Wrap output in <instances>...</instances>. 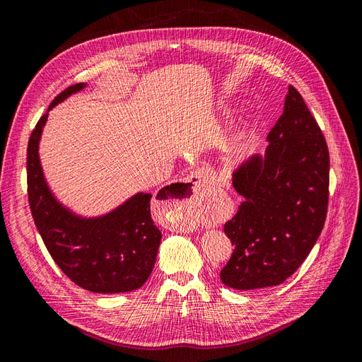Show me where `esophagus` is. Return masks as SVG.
<instances>
[{
	"mask_svg": "<svg viewBox=\"0 0 362 362\" xmlns=\"http://www.w3.org/2000/svg\"><path fill=\"white\" fill-rule=\"evenodd\" d=\"M213 184V178L211 175L205 172L204 169L202 170H196L193 175H192V181H190V189H187V194H185L184 199H175L173 198V202L175 205H184L185 208H189L190 205H194L196 202H199L202 199V194L205 193V190L208 189V185ZM181 189H173V193L178 192ZM172 201V199H170ZM182 223H187L190 221V214L185 213L182 217Z\"/></svg>",
	"mask_w": 362,
	"mask_h": 362,
	"instance_id": "obj_1",
	"label": "esophagus"
}]
</instances>
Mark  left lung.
<instances>
[{"label": "left lung", "mask_w": 362, "mask_h": 362, "mask_svg": "<svg viewBox=\"0 0 362 362\" xmlns=\"http://www.w3.org/2000/svg\"><path fill=\"white\" fill-rule=\"evenodd\" d=\"M267 141L264 157H250L233 173L243 202L225 223L234 250L221 279L235 290L273 287L290 278L308 257L326 221L329 151L293 86Z\"/></svg>", "instance_id": "left-lung-1"}]
</instances>
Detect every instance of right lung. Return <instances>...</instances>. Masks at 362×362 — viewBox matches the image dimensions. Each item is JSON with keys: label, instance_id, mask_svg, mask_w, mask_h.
I'll list each match as a JSON object with an SVG mask.
<instances>
[{"label": "right lung", "instance_id": "add662e5", "mask_svg": "<svg viewBox=\"0 0 362 362\" xmlns=\"http://www.w3.org/2000/svg\"><path fill=\"white\" fill-rule=\"evenodd\" d=\"M86 86L64 89L48 112ZM48 112L33 129L27 148L28 202L43 243L64 275L84 290L105 294L140 288L154 269L161 240L151 217L152 194L140 192L100 217L76 216L60 204L48 187L39 158Z\"/></svg>", "mask_w": 362, "mask_h": 362}]
</instances>
